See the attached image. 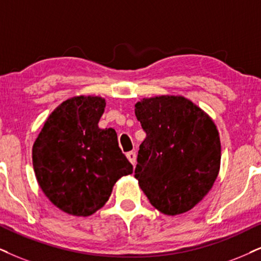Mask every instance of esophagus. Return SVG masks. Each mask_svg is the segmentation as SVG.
<instances>
[{
  "label": "esophagus",
  "instance_id": "esophagus-1",
  "mask_svg": "<svg viewBox=\"0 0 261 261\" xmlns=\"http://www.w3.org/2000/svg\"><path fill=\"white\" fill-rule=\"evenodd\" d=\"M126 158L134 166L136 165V153L135 151H128V153H126Z\"/></svg>",
  "mask_w": 261,
  "mask_h": 261
}]
</instances>
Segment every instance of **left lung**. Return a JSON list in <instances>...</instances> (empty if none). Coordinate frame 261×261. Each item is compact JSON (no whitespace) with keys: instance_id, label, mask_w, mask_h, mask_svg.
Here are the masks:
<instances>
[{"instance_id":"1","label":"left lung","mask_w":261,"mask_h":261,"mask_svg":"<svg viewBox=\"0 0 261 261\" xmlns=\"http://www.w3.org/2000/svg\"><path fill=\"white\" fill-rule=\"evenodd\" d=\"M135 114L146 133L135 178L149 202L176 216L193 208L213 187L220 140L213 120L183 96L143 98Z\"/></svg>"}]
</instances>
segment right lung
I'll list each match as a JSON object with an SVG mask.
<instances>
[{
	"label": "right lung",
	"instance_id": "obj_1",
	"mask_svg": "<svg viewBox=\"0 0 261 261\" xmlns=\"http://www.w3.org/2000/svg\"><path fill=\"white\" fill-rule=\"evenodd\" d=\"M105 106L98 96L68 98L49 115L32 147L39 187L72 216H91L110 199L115 182L133 173L114 128L98 127Z\"/></svg>",
	"mask_w": 261,
	"mask_h": 261
}]
</instances>
